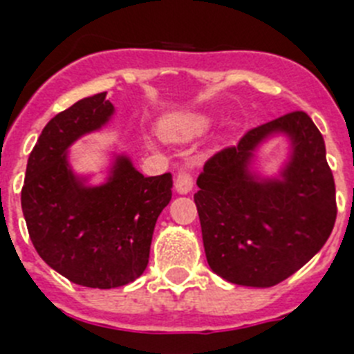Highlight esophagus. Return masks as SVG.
Returning <instances> with one entry per match:
<instances>
[{
  "instance_id": "obj_1",
  "label": "esophagus",
  "mask_w": 354,
  "mask_h": 354,
  "mask_svg": "<svg viewBox=\"0 0 354 354\" xmlns=\"http://www.w3.org/2000/svg\"><path fill=\"white\" fill-rule=\"evenodd\" d=\"M194 187V178L189 169H181L180 173L176 174V180H174V189H176L178 194H189L190 190Z\"/></svg>"
}]
</instances>
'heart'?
<instances>
[{"label":"heart","mask_w":354,"mask_h":354,"mask_svg":"<svg viewBox=\"0 0 354 354\" xmlns=\"http://www.w3.org/2000/svg\"><path fill=\"white\" fill-rule=\"evenodd\" d=\"M212 126V118L208 113L190 112L169 115L162 121L160 130L165 139L174 142H185L203 135Z\"/></svg>","instance_id":"heart-1"}]
</instances>
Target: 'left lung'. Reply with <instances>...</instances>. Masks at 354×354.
<instances>
[{"label":"left lung","mask_w":354,"mask_h":354,"mask_svg":"<svg viewBox=\"0 0 354 354\" xmlns=\"http://www.w3.org/2000/svg\"><path fill=\"white\" fill-rule=\"evenodd\" d=\"M274 134L288 137L291 155L278 177L263 178L250 169L254 151ZM198 187L208 266L235 285L266 288L287 279L321 251L337 219L324 139L305 112L257 126L215 153Z\"/></svg>","instance_id":"left-lung-1"}]
</instances>
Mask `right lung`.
<instances>
[{
	"label": "right lung",
	"mask_w": 354,
	"mask_h": 354,
	"mask_svg": "<svg viewBox=\"0 0 354 354\" xmlns=\"http://www.w3.org/2000/svg\"><path fill=\"white\" fill-rule=\"evenodd\" d=\"M115 109L106 92L76 101L44 126L30 153L21 207L39 257L76 285L115 288L149 262L158 215L171 201L173 176H144L115 155L109 178L88 185L67 158L84 135L101 130Z\"/></svg>",
	"instance_id": "obj_1"
}]
</instances>
